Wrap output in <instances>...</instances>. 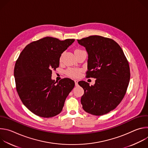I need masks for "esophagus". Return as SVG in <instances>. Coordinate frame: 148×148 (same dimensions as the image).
Wrapping results in <instances>:
<instances>
[{
    "instance_id": "34e87169",
    "label": "esophagus",
    "mask_w": 148,
    "mask_h": 148,
    "mask_svg": "<svg viewBox=\"0 0 148 148\" xmlns=\"http://www.w3.org/2000/svg\"><path fill=\"white\" fill-rule=\"evenodd\" d=\"M74 82H75V86H78V81H77V80H74Z\"/></svg>"
}]
</instances>
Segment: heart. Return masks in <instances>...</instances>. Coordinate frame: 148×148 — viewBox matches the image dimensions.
<instances>
[{
	"label": "heart",
	"mask_w": 148,
	"mask_h": 148,
	"mask_svg": "<svg viewBox=\"0 0 148 148\" xmlns=\"http://www.w3.org/2000/svg\"><path fill=\"white\" fill-rule=\"evenodd\" d=\"M80 50L78 49L75 50V51ZM81 72V69H76V68H69L65 71V74L71 78H77L78 77Z\"/></svg>",
	"instance_id": "heart-1"
}]
</instances>
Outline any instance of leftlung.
<instances>
[{
    "label": "left lung",
    "instance_id": "1",
    "mask_svg": "<svg viewBox=\"0 0 148 148\" xmlns=\"http://www.w3.org/2000/svg\"><path fill=\"white\" fill-rule=\"evenodd\" d=\"M77 41L88 54L87 77L96 78L91 86L86 81L78 82L84 90L82 108L94 115L106 114L118 106L126 94L131 75L128 61L111 38L91 36Z\"/></svg>",
    "mask_w": 148,
    "mask_h": 148
}]
</instances>
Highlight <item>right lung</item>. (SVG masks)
Returning a JSON list of instances; mask_svg holds the SVG:
<instances>
[{"label": "right lung", "mask_w": 148, "mask_h": 148, "mask_svg": "<svg viewBox=\"0 0 148 148\" xmlns=\"http://www.w3.org/2000/svg\"><path fill=\"white\" fill-rule=\"evenodd\" d=\"M74 40L46 37L32 42L19 55L14 69L16 90L23 103L35 115L51 118L59 114L74 87V81L70 78L57 83L51 79L61 54Z\"/></svg>", "instance_id": "obj_1"}]
</instances>
